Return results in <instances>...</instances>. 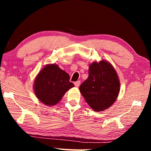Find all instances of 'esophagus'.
<instances>
[{
  "label": "esophagus",
  "instance_id": "esophagus-1",
  "mask_svg": "<svg viewBox=\"0 0 151 151\" xmlns=\"http://www.w3.org/2000/svg\"><path fill=\"white\" fill-rule=\"evenodd\" d=\"M75 86H76V87H78L79 86H80V85H81V81H76V82H75Z\"/></svg>",
  "mask_w": 151,
  "mask_h": 151
}]
</instances>
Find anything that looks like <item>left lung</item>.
Segmentation results:
<instances>
[{"label": "left lung", "instance_id": "8db88e82", "mask_svg": "<svg viewBox=\"0 0 151 151\" xmlns=\"http://www.w3.org/2000/svg\"><path fill=\"white\" fill-rule=\"evenodd\" d=\"M82 95L94 111H103L116 100L120 91L118 75L105 60L89 65L88 77L79 87Z\"/></svg>", "mask_w": 151, "mask_h": 151}]
</instances>
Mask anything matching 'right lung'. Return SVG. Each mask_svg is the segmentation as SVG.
<instances>
[{
  "label": "right lung",
  "instance_id": "1",
  "mask_svg": "<svg viewBox=\"0 0 151 151\" xmlns=\"http://www.w3.org/2000/svg\"><path fill=\"white\" fill-rule=\"evenodd\" d=\"M70 76L56 64H49L40 71L34 83L36 96L43 104L54 106L74 85Z\"/></svg>",
  "mask_w": 151,
  "mask_h": 151
}]
</instances>
